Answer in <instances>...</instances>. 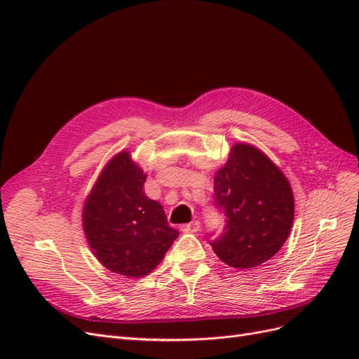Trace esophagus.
I'll return each instance as SVG.
<instances>
[{"label": "esophagus", "mask_w": 359, "mask_h": 359, "mask_svg": "<svg viewBox=\"0 0 359 359\" xmlns=\"http://www.w3.org/2000/svg\"><path fill=\"white\" fill-rule=\"evenodd\" d=\"M201 229V223L196 220V222H191V223H189V224H184V226H181V231L182 232H198Z\"/></svg>", "instance_id": "obj_1"}]
</instances>
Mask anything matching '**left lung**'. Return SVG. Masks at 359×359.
Returning a JSON list of instances; mask_svg holds the SVG:
<instances>
[{"label": "left lung", "instance_id": "8db88e82", "mask_svg": "<svg viewBox=\"0 0 359 359\" xmlns=\"http://www.w3.org/2000/svg\"><path fill=\"white\" fill-rule=\"evenodd\" d=\"M215 206L226 215L224 232L211 241L226 265L255 269L283 247L295 214V199L285 173L250 144L232 147L214 177Z\"/></svg>", "mask_w": 359, "mask_h": 359}]
</instances>
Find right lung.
<instances>
[{
  "label": "right lung",
  "mask_w": 359,
  "mask_h": 359,
  "mask_svg": "<svg viewBox=\"0 0 359 359\" xmlns=\"http://www.w3.org/2000/svg\"><path fill=\"white\" fill-rule=\"evenodd\" d=\"M145 180L128 151H121L107 161L82 210L93 255L128 278L153 273L180 235L169 226L163 206L145 194Z\"/></svg>",
  "instance_id": "add662e5"
}]
</instances>
